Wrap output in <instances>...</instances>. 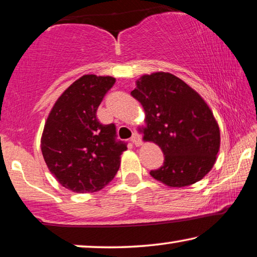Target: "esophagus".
Instances as JSON below:
<instances>
[{
  "mask_svg": "<svg viewBox=\"0 0 257 257\" xmlns=\"http://www.w3.org/2000/svg\"><path fill=\"white\" fill-rule=\"evenodd\" d=\"M131 141L133 144L136 145V146H140L141 144H143V140H141V137L138 135L137 132H135L133 133V136H132V138H131Z\"/></svg>",
  "mask_w": 257,
  "mask_h": 257,
  "instance_id": "obj_1",
  "label": "esophagus"
}]
</instances>
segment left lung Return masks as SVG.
Listing matches in <instances>:
<instances>
[{
	"label": "left lung",
	"mask_w": 257,
	"mask_h": 257,
	"mask_svg": "<svg viewBox=\"0 0 257 257\" xmlns=\"http://www.w3.org/2000/svg\"><path fill=\"white\" fill-rule=\"evenodd\" d=\"M131 95L145 110L144 140L158 145L165 155L151 176L170 188L202 180L217 159L220 131L198 92L173 74L158 72L138 79Z\"/></svg>",
	"instance_id": "left-lung-1"
}]
</instances>
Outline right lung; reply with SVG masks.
I'll return each instance as SVG.
<instances>
[{"label": "right lung", "mask_w": 257, "mask_h": 257, "mask_svg": "<svg viewBox=\"0 0 257 257\" xmlns=\"http://www.w3.org/2000/svg\"><path fill=\"white\" fill-rule=\"evenodd\" d=\"M116 79L83 75L52 107L44 126L42 153L51 174L74 192H95L113 180L126 151L116 125H103L96 112Z\"/></svg>", "instance_id": "right-lung-1"}]
</instances>
